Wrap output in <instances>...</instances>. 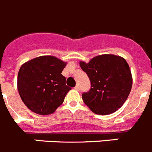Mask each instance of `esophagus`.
Listing matches in <instances>:
<instances>
[{
	"mask_svg": "<svg viewBox=\"0 0 152 152\" xmlns=\"http://www.w3.org/2000/svg\"><path fill=\"white\" fill-rule=\"evenodd\" d=\"M75 90H77V91L79 90V85H78V84H77V85H76V86L75 87Z\"/></svg>",
	"mask_w": 152,
	"mask_h": 152,
	"instance_id": "1",
	"label": "esophagus"
}]
</instances>
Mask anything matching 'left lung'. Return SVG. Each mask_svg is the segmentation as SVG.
I'll list each match as a JSON object with an SVG mask.
<instances>
[{
  "label": "left lung",
  "instance_id": "8db88e82",
  "mask_svg": "<svg viewBox=\"0 0 152 152\" xmlns=\"http://www.w3.org/2000/svg\"><path fill=\"white\" fill-rule=\"evenodd\" d=\"M80 66L91 81L90 91L83 93L82 99L92 112L110 115L124 104L132 87L130 67L124 58L102 54L88 63L80 61Z\"/></svg>",
  "mask_w": 152,
  "mask_h": 152
}]
</instances>
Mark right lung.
I'll list each match as a JSON object with an SVG mask.
<instances>
[{
	"instance_id": "1",
	"label": "right lung",
	"mask_w": 152,
	"mask_h": 152,
	"mask_svg": "<svg viewBox=\"0 0 152 152\" xmlns=\"http://www.w3.org/2000/svg\"><path fill=\"white\" fill-rule=\"evenodd\" d=\"M67 62L45 55L23 64L18 71V90L28 109L41 115L54 113L71 88L61 72Z\"/></svg>"
}]
</instances>
